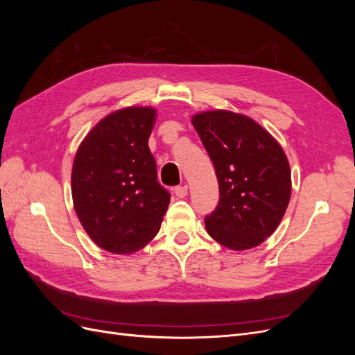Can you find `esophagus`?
I'll list each match as a JSON object with an SVG mask.
<instances>
[{
    "mask_svg": "<svg viewBox=\"0 0 355 355\" xmlns=\"http://www.w3.org/2000/svg\"><path fill=\"white\" fill-rule=\"evenodd\" d=\"M175 194L179 198H184L188 196V185H182V187H176L175 188Z\"/></svg>",
    "mask_w": 355,
    "mask_h": 355,
    "instance_id": "1",
    "label": "esophagus"
}]
</instances>
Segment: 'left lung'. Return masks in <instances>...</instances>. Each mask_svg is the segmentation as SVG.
Returning a JSON list of instances; mask_svg holds the SVG:
<instances>
[{
	"label": "left lung",
	"mask_w": 355,
	"mask_h": 355,
	"mask_svg": "<svg viewBox=\"0 0 355 355\" xmlns=\"http://www.w3.org/2000/svg\"><path fill=\"white\" fill-rule=\"evenodd\" d=\"M219 182L218 207L206 216L213 240L231 250L262 244L280 225L292 194L288 159L250 116L225 110L192 116Z\"/></svg>",
	"instance_id": "8db88e82"
}]
</instances>
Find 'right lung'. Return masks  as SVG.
<instances>
[{
	"label": "right lung",
	"mask_w": 355,
	"mask_h": 355,
	"mask_svg": "<svg viewBox=\"0 0 355 355\" xmlns=\"http://www.w3.org/2000/svg\"><path fill=\"white\" fill-rule=\"evenodd\" d=\"M157 110L128 106L96 124L73 158L75 213L101 249L130 254L159 231L170 194L158 184L148 139Z\"/></svg>",
	"instance_id": "obj_1"
}]
</instances>
